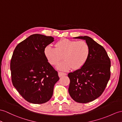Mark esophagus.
I'll return each mask as SVG.
<instances>
[{
	"label": "esophagus",
	"mask_w": 122,
	"mask_h": 122,
	"mask_svg": "<svg viewBox=\"0 0 122 122\" xmlns=\"http://www.w3.org/2000/svg\"><path fill=\"white\" fill-rule=\"evenodd\" d=\"M58 76L59 77H61V76H66L67 74L66 73H64V72H58Z\"/></svg>",
	"instance_id": "obj_1"
}]
</instances>
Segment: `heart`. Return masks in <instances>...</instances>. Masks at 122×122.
I'll use <instances>...</instances> for the list:
<instances>
[{
	"label": "heart",
	"instance_id": "b5f03b06",
	"mask_svg": "<svg viewBox=\"0 0 122 122\" xmlns=\"http://www.w3.org/2000/svg\"><path fill=\"white\" fill-rule=\"evenodd\" d=\"M55 48L47 46L44 53L49 63L57 65L63 58L65 61L59 64L57 68L67 71L72 68L79 69L84 66L90 53L88 44L84 41H76L68 39L59 41L55 44Z\"/></svg>",
	"mask_w": 122,
	"mask_h": 122
}]
</instances>
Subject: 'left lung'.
Here are the masks:
<instances>
[{
	"instance_id": "8db88e82",
	"label": "left lung",
	"mask_w": 122,
	"mask_h": 122,
	"mask_svg": "<svg viewBox=\"0 0 122 122\" xmlns=\"http://www.w3.org/2000/svg\"><path fill=\"white\" fill-rule=\"evenodd\" d=\"M76 39L86 41L90 53L82 68L68 73L71 97L79 103H87L98 98L102 94L110 78L111 61L105 49L93 39L80 36Z\"/></svg>"
}]
</instances>
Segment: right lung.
<instances>
[{
	"label": "right lung",
	"mask_w": 122,
	"mask_h": 122,
	"mask_svg": "<svg viewBox=\"0 0 122 122\" xmlns=\"http://www.w3.org/2000/svg\"><path fill=\"white\" fill-rule=\"evenodd\" d=\"M54 41L51 36L34 34L20 42L13 52L10 63L12 82L29 102H48L59 79L44 53L46 46Z\"/></svg>",
	"instance_id": "obj_1"
}]
</instances>
